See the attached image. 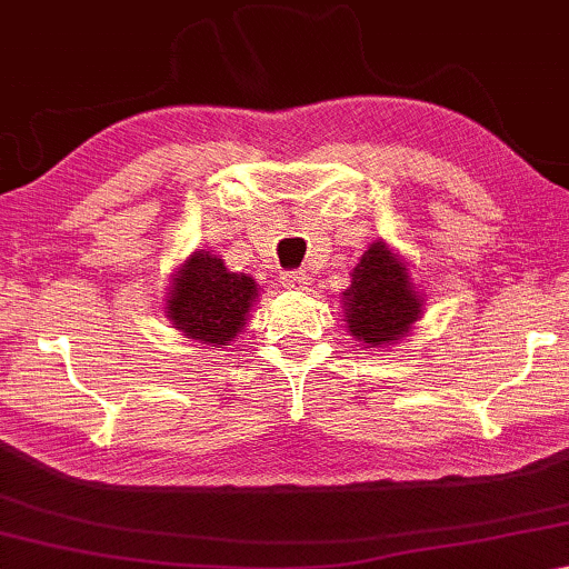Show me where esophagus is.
Segmentation results:
<instances>
[{"instance_id":"esophagus-1","label":"esophagus","mask_w":569,"mask_h":569,"mask_svg":"<svg viewBox=\"0 0 569 569\" xmlns=\"http://www.w3.org/2000/svg\"><path fill=\"white\" fill-rule=\"evenodd\" d=\"M281 283L286 288H303L309 283V276H306L303 270H286V273H281Z\"/></svg>"}]
</instances>
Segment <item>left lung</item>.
I'll list each match as a JSON object with an SVG mask.
<instances>
[{
    "label": "left lung",
    "instance_id": "1",
    "mask_svg": "<svg viewBox=\"0 0 569 569\" xmlns=\"http://www.w3.org/2000/svg\"><path fill=\"white\" fill-rule=\"evenodd\" d=\"M345 293V321L362 347L398 345L422 313V296L410 281L408 266L390 246L377 240L351 270Z\"/></svg>",
    "mask_w": 569,
    "mask_h": 569
}]
</instances>
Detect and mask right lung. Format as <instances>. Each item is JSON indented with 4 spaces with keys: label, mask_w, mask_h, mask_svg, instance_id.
I'll return each mask as SVG.
<instances>
[{
    "label": "right lung",
    "mask_w": 569,
    "mask_h": 569,
    "mask_svg": "<svg viewBox=\"0 0 569 569\" xmlns=\"http://www.w3.org/2000/svg\"><path fill=\"white\" fill-rule=\"evenodd\" d=\"M256 299L258 283L248 273H232L220 256L194 250L174 270L164 313L187 339L230 347L246 327Z\"/></svg>",
    "instance_id": "1"
}]
</instances>
